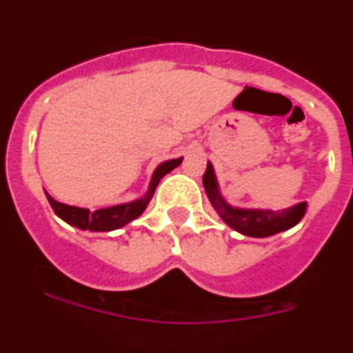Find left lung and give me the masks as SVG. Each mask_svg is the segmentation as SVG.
I'll return each instance as SVG.
<instances>
[{
    "mask_svg": "<svg viewBox=\"0 0 353 353\" xmlns=\"http://www.w3.org/2000/svg\"><path fill=\"white\" fill-rule=\"evenodd\" d=\"M203 187L208 199H210L212 207L219 214L221 219L228 226L233 228L235 232L242 233L245 236H258V239H261V236H270L279 232H285V230H290V228H293L302 219V215L305 214V207H307L305 201H302V203L277 212L260 210V208H256V210L233 208L219 194V187H217V182H215L214 168H212L210 162L207 164V171L203 174Z\"/></svg>",
    "mask_w": 353,
    "mask_h": 353,
    "instance_id": "8db88e82",
    "label": "left lung"
}]
</instances>
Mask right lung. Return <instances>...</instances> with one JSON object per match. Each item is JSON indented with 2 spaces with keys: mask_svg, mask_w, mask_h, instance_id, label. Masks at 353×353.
<instances>
[{
  "mask_svg": "<svg viewBox=\"0 0 353 353\" xmlns=\"http://www.w3.org/2000/svg\"><path fill=\"white\" fill-rule=\"evenodd\" d=\"M180 164H182V157L162 162L161 166L155 170L154 176H152V182H150L148 192H146L145 198L136 199L132 203L114 205V207L99 208V210L95 212H90L88 208L70 207V205L60 203V201L52 199L48 192H46V196H48L49 203H51L54 214L58 215V217H61L65 223L79 228V230H90V232H113V230L125 226L130 221L138 219L139 215L145 212L146 205H148V201L152 199V196H154L155 187L159 185L162 176L170 173V171H173L174 168L180 166Z\"/></svg>",
  "mask_w": 353,
  "mask_h": 353,
  "instance_id": "right-lung-1",
  "label": "right lung"
}]
</instances>
